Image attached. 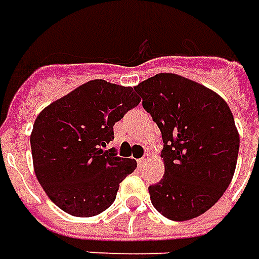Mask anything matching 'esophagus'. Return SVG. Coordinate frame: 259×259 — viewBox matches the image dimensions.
Instances as JSON below:
<instances>
[{
  "mask_svg": "<svg viewBox=\"0 0 259 259\" xmlns=\"http://www.w3.org/2000/svg\"><path fill=\"white\" fill-rule=\"evenodd\" d=\"M148 159H150V155H148V154H145L144 157L138 159V164H140V165H145V164L148 162Z\"/></svg>",
  "mask_w": 259,
  "mask_h": 259,
  "instance_id": "esophagus-1",
  "label": "esophagus"
}]
</instances>
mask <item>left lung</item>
<instances>
[{"instance_id":"8db88e82","label":"left lung","mask_w":259,"mask_h":259,"mask_svg":"<svg viewBox=\"0 0 259 259\" xmlns=\"http://www.w3.org/2000/svg\"><path fill=\"white\" fill-rule=\"evenodd\" d=\"M134 90L162 134L165 174L151 185L158 212L187 221L208 211L235 172L239 134L228 104L192 79L161 72Z\"/></svg>"}]
</instances>
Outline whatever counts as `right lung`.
<instances>
[{"label": "right lung", "mask_w": 259, "mask_h": 259, "mask_svg": "<svg viewBox=\"0 0 259 259\" xmlns=\"http://www.w3.org/2000/svg\"><path fill=\"white\" fill-rule=\"evenodd\" d=\"M140 102L133 87L93 79L38 114L29 138L34 171L62 211L85 218L114 202L137 161L105 148L114 140V124Z\"/></svg>", "instance_id": "right-lung-1"}]
</instances>
